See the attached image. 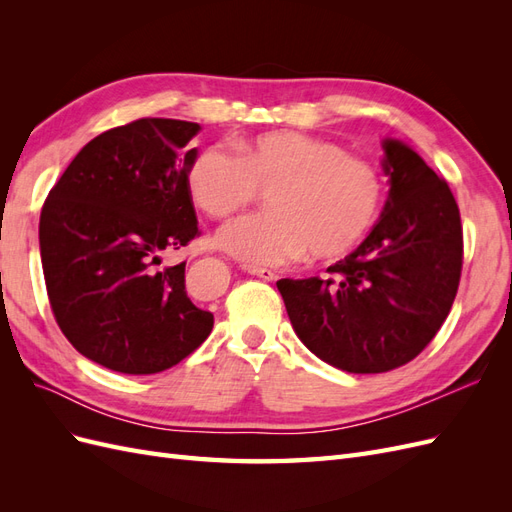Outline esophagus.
Segmentation results:
<instances>
[{
	"mask_svg": "<svg viewBox=\"0 0 512 512\" xmlns=\"http://www.w3.org/2000/svg\"><path fill=\"white\" fill-rule=\"evenodd\" d=\"M250 273L260 277V280H265V282H273L275 277H277L275 271H271V269H250Z\"/></svg>",
	"mask_w": 512,
	"mask_h": 512,
	"instance_id": "obj_1",
	"label": "esophagus"
}]
</instances>
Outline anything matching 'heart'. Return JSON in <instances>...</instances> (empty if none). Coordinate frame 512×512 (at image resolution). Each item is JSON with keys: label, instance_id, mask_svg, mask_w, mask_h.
Returning <instances> with one entry per match:
<instances>
[{"label": "heart", "instance_id": "1", "mask_svg": "<svg viewBox=\"0 0 512 512\" xmlns=\"http://www.w3.org/2000/svg\"><path fill=\"white\" fill-rule=\"evenodd\" d=\"M235 147L200 151L188 170V190L211 218H226L269 192L271 211L243 215L220 230L218 243L245 265H286L305 252L314 260L339 258L378 220L382 173L342 145L269 132Z\"/></svg>", "mask_w": 512, "mask_h": 512}]
</instances>
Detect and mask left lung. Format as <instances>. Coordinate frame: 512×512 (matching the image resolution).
<instances>
[{"mask_svg":"<svg viewBox=\"0 0 512 512\" xmlns=\"http://www.w3.org/2000/svg\"><path fill=\"white\" fill-rule=\"evenodd\" d=\"M391 190L378 224L329 277L280 280L294 333L350 374H382L421 354L451 312L463 228L448 183L399 141H384Z\"/></svg>","mask_w":512,"mask_h":512,"instance_id":"obj_1","label":"left lung"}]
</instances>
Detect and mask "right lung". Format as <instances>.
<instances>
[{"label": "right lung", "instance_id": "add662e5", "mask_svg": "<svg viewBox=\"0 0 512 512\" xmlns=\"http://www.w3.org/2000/svg\"><path fill=\"white\" fill-rule=\"evenodd\" d=\"M198 123L143 117L89 141L46 196L40 256L53 316L68 342L121 374L181 363L213 329L185 292V260L162 254L200 235L185 151Z\"/></svg>", "mask_w": 512, "mask_h": 512}]
</instances>
